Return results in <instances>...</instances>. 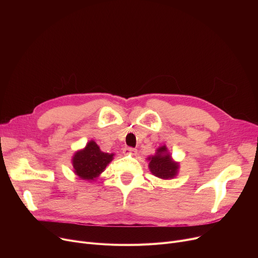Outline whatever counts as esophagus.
Returning <instances> with one entry per match:
<instances>
[{
    "label": "esophagus",
    "mask_w": 258,
    "mask_h": 258,
    "mask_svg": "<svg viewBox=\"0 0 258 258\" xmlns=\"http://www.w3.org/2000/svg\"><path fill=\"white\" fill-rule=\"evenodd\" d=\"M122 153H123L124 155H135L137 153V151L135 150V148H132V147H124L123 151H122Z\"/></svg>",
    "instance_id": "esophagus-1"
}]
</instances>
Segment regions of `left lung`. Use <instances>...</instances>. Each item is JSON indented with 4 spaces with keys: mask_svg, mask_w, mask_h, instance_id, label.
Returning a JSON list of instances; mask_svg holds the SVG:
<instances>
[{
    "mask_svg": "<svg viewBox=\"0 0 258 258\" xmlns=\"http://www.w3.org/2000/svg\"><path fill=\"white\" fill-rule=\"evenodd\" d=\"M148 168L155 177L162 180H170L177 177L180 169V163L175 162L166 145H162L157 148L156 154L147 157Z\"/></svg>",
    "mask_w": 258,
    "mask_h": 258,
    "instance_id": "8db88e82",
    "label": "left lung"
}]
</instances>
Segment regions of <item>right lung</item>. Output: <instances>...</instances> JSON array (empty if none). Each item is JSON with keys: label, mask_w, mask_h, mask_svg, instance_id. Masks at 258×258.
<instances>
[{"label": "right lung", "mask_w": 258, "mask_h": 258, "mask_svg": "<svg viewBox=\"0 0 258 258\" xmlns=\"http://www.w3.org/2000/svg\"><path fill=\"white\" fill-rule=\"evenodd\" d=\"M115 154L101 152L100 147L91 140L83 150L77 151L72 157L73 171L81 180L93 182L104 171L111 163Z\"/></svg>", "instance_id": "obj_1"}]
</instances>
